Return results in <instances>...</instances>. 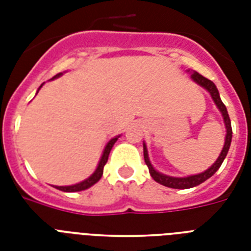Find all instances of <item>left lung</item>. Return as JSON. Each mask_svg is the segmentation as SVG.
Masks as SVG:
<instances>
[{
	"label": "left lung",
	"mask_w": 251,
	"mask_h": 251,
	"mask_svg": "<svg viewBox=\"0 0 251 251\" xmlns=\"http://www.w3.org/2000/svg\"><path fill=\"white\" fill-rule=\"evenodd\" d=\"M190 72V70H187ZM190 78L194 80L195 83L199 84L201 87H203L204 90L208 91V94L211 95V98L214 100V102L218 106V109L220 110V113L223 116V120H224V124H226V141H224V147H223L222 152L219 155V157L216 159L214 164L211 165L207 171L202 172V173H198V175H193V176H187V177H172V176L163 175L160 172H157L155 168L152 167L151 161L149 159V151H147V146L146 143H143V156H145V161L147 167H149L150 175L152 177L156 182H159L160 185H164L167 187H172V189H190V187L198 186L202 182H204L206 179H208L211 176H214L216 173L220 165L223 164V161L226 159V153L229 151L230 147V142H232V126H230V120L229 116H228V110H226L224 102L222 101L220 99V95H219V91L216 88V86L214 84V82H211L210 79H207L203 75H201L199 73L193 72L191 73Z\"/></svg>",
	"instance_id": "8db88e82"
}]
</instances>
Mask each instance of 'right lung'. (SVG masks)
Returning <instances> with one entry per match:
<instances>
[{
    "mask_svg": "<svg viewBox=\"0 0 251 251\" xmlns=\"http://www.w3.org/2000/svg\"><path fill=\"white\" fill-rule=\"evenodd\" d=\"M61 75H62V73L57 74L56 76H53L52 79H56V78H58V76H61ZM41 87H43V84L40 86V88H41ZM40 88H39V90H40ZM118 138H120V135L112 138V139H110V141L106 143L105 149H104V151H102L101 159H100V161H99L98 168L95 169L94 173H92V175H91L88 178H86L84 181H82V182H79V183H75V185H70V186H54V187H56V189H58V190H61V191H66V193H75V191L86 190V189L91 187L92 185H95V183L98 182L99 179L101 178L102 171H104V165H105L106 161H108V156H109L110 150H112V147H113L114 143L117 142Z\"/></svg>",
    "mask_w": 251,
    "mask_h": 251,
    "instance_id": "right-lung-1",
    "label": "right lung"
}]
</instances>
